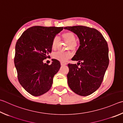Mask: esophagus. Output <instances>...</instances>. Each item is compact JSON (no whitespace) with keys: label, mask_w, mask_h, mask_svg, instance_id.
<instances>
[{"label":"esophagus","mask_w":123,"mask_h":123,"mask_svg":"<svg viewBox=\"0 0 123 123\" xmlns=\"http://www.w3.org/2000/svg\"><path fill=\"white\" fill-rule=\"evenodd\" d=\"M61 66H65V65H67V63H63V62H61Z\"/></svg>","instance_id":"obj_1"}]
</instances>
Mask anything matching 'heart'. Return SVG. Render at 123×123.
Returning <instances> with one entry per match:
<instances>
[{
	"label": "heart",
	"mask_w": 123,
	"mask_h": 123,
	"mask_svg": "<svg viewBox=\"0 0 123 123\" xmlns=\"http://www.w3.org/2000/svg\"><path fill=\"white\" fill-rule=\"evenodd\" d=\"M62 38L65 41L68 42L67 44V48L70 49L71 50H75L77 47V44L76 41V36L74 33L72 32H66L62 34ZM60 40L57 37H55L53 39L52 42V49L53 50H55L57 48L58 44L59 43ZM72 54L70 52H59L55 53L53 54V57L54 59L59 60L61 62H66L70 58Z\"/></svg>",
	"instance_id": "heart-1"
}]
</instances>
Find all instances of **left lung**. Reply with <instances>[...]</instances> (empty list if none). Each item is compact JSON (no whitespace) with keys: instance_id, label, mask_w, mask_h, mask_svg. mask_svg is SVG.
<instances>
[{"instance_id":"obj_1","label":"left lung","mask_w":123,"mask_h":123,"mask_svg":"<svg viewBox=\"0 0 123 123\" xmlns=\"http://www.w3.org/2000/svg\"><path fill=\"white\" fill-rule=\"evenodd\" d=\"M79 37V49L71 60L76 64H68V84L76 94L86 96L96 91L103 80L109 66V48L103 36L95 28L83 26L64 27ZM81 64L78 68V64Z\"/></svg>"}]
</instances>
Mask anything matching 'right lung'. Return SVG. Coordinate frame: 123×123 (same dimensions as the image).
<instances>
[{"mask_svg":"<svg viewBox=\"0 0 123 123\" xmlns=\"http://www.w3.org/2000/svg\"><path fill=\"white\" fill-rule=\"evenodd\" d=\"M63 29V27L33 26L18 40L14 61L18 79L31 95L39 96L51 88L53 77L61 64L56 59H52L50 65L43 61L52 52L53 38Z\"/></svg>","mask_w":123,"mask_h":123,"instance_id":"right-lung-1","label":"right lung"}]
</instances>
